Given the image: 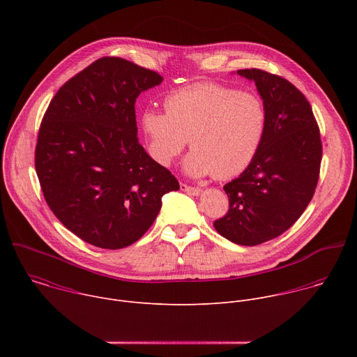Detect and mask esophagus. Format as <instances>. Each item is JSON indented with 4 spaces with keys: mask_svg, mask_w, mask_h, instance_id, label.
Wrapping results in <instances>:
<instances>
[{
    "mask_svg": "<svg viewBox=\"0 0 357 357\" xmlns=\"http://www.w3.org/2000/svg\"><path fill=\"white\" fill-rule=\"evenodd\" d=\"M181 190H183L185 193L188 195H193V196H197L200 193V189L199 188H195V186H189L186 183H181Z\"/></svg>",
    "mask_w": 357,
    "mask_h": 357,
    "instance_id": "esophagus-1",
    "label": "esophagus"
}]
</instances>
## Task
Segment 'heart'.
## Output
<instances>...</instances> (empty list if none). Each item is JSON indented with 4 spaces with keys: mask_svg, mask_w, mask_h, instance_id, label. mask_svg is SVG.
<instances>
[{
    "mask_svg": "<svg viewBox=\"0 0 357 357\" xmlns=\"http://www.w3.org/2000/svg\"><path fill=\"white\" fill-rule=\"evenodd\" d=\"M165 113L145 110L141 124L151 158L169 167L188 144L192 176L240 175L256 158L268 126L264 100L218 82H196L171 91Z\"/></svg>",
    "mask_w": 357,
    "mask_h": 357,
    "instance_id": "1",
    "label": "heart"
}]
</instances>
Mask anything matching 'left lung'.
<instances>
[{
  "label": "left lung",
  "mask_w": 357,
  "mask_h": 357,
  "mask_svg": "<svg viewBox=\"0 0 357 357\" xmlns=\"http://www.w3.org/2000/svg\"><path fill=\"white\" fill-rule=\"evenodd\" d=\"M254 80L268 112L256 158L223 186L227 213L215 220L219 234L240 245H257L287 231L315 193L322 141L312 107L291 82L261 69H241Z\"/></svg>",
  "instance_id": "8db88e82"
}]
</instances>
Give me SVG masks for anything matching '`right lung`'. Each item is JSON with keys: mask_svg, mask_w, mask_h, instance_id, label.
Segmentation results:
<instances>
[{"mask_svg": "<svg viewBox=\"0 0 357 357\" xmlns=\"http://www.w3.org/2000/svg\"><path fill=\"white\" fill-rule=\"evenodd\" d=\"M162 77L116 56L97 59L50 100L35 169L50 211L83 241L124 248L157 219L162 196L179 189L137 137L135 100Z\"/></svg>", "mask_w": 357, "mask_h": 357, "instance_id": "obj_1", "label": "right lung"}]
</instances>
